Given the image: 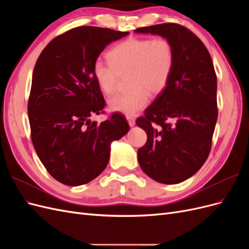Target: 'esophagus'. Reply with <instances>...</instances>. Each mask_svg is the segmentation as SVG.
<instances>
[{"mask_svg": "<svg viewBox=\"0 0 249 249\" xmlns=\"http://www.w3.org/2000/svg\"><path fill=\"white\" fill-rule=\"evenodd\" d=\"M126 120H127V123H129V125H130V126H134V125H135V119H134L133 117L127 116V117H126Z\"/></svg>", "mask_w": 249, "mask_h": 249, "instance_id": "34e87169", "label": "esophagus"}]
</instances>
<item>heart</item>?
Returning a JSON list of instances; mask_svg holds the SVG:
<instances>
[{
	"label": "heart",
	"instance_id": "obj_1",
	"mask_svg": "<svg viewBox=\"0 0 249 249\" xmlns=\"http://www.w3.org/2000/svg\"><path fill=\"white\" fill-rule=\"evenodd\" d=\"M110 62L96 60L93 77L106 95L114 93L119 76L130 72L132 91L118 94L108 102L109 109L125 116H134L149 103V93L160 94L166 88L175 65V50L164 38L125 39L108 54Z\"/></svg>",
	"mask_w": 249,
	"mask_h": 249
}]
</instances>
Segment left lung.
<instances>
[{
    "instance_id": "obj_1",
    "label": "left lung",
    "mask_w": 249,
    "mask_h": 249,
    "mask_svg": "<svg viewBox=\"0 0 249 249\" xmlns=\"http://www.w3.org/2000/svg\"><path fill=\"white\" fill-rule=\"evenodd\" d=\"M135 33L164 37L175 50L166 88L136 124L147 134L137 155L143 172L156 182L178 184L200 169L211 150L218 115L212 58L196 35L178 24L143 27Z\"/></svg>"
}]
</instances>
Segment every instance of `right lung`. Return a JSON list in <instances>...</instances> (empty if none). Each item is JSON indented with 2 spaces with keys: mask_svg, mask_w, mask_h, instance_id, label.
<instances>
[{
  "mask_svg": "<svg viewBox=\"0 0 249 249\" xmlns=\"http://www.w3.org/2000/svg\"><path fill=\"white\" fill-rule=\"evenodd\" d=\"M129 32L83 26L43 49L33 71L28 116L36 154L50 175L67 186L91 182L106 168L111 143L129 132L114 113L97 124L105 107L93 64L108 44Z\"/></svg>",
  "mask_w": 249,
  "mask_h": 249,
  "instance_id": "1",
  "label": "right lung"
}]
</instances>
